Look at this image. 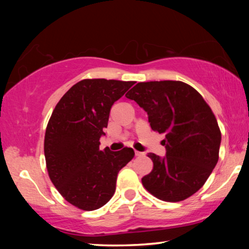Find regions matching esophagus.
Wrapping results in <instances>:
<instances>
[{"mask_svg": "<svg viewBox=\"0 0 249 249\" xmlns=\"http://www.w3.org/2000/svg\"><path fill=\"white\" fill-rule=\"evenodd\" d=\"M135 155H136V156H142V155H144V153H142V152H138V151H135Z\"/></svg>", "mask_w": 249, "mask_h": 249, "instance_id": "esophagus-1", "label": "esophagus"}]
</instances>
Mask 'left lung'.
I'll return each mask as SVG.
<instances>
[{"label": "left lung", "mask_w": 249, "mask_h": 249, "mask_svg": "<svg viewBox=\"0 0 249 249\" xmlns=\"http://www.w3.org/2000/svg\"><path fill=\"white\" fill-rule=\"evenodd\" d=\"M147 112L151 128L164 135L165 156L148 153L151 173L142 179L152 195L180 202L202 188L219 160L221 131L198 91L182 81L138 83L125 94Z\"/></svg>", "instance_id": "8db88e82"}]
</instances>
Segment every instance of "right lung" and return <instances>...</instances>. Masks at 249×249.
I'll use <instances>...</instances> for the list:
<instances>
[{"label": "right lung", "mask_w": 249, "mask_h": 249, "mask_svg": "<svg viewBox=\"0 0 249 249\" xmlns=\"http://www.w3.org/2000/svg\"><path fill=\"white\" fill-rule=\"evenodd\" d=\"M134 81L84 79L56 104L47 124L44 154L51 181L73 206L94 211L115 192L120 170L135 156L132 148L100 149L115 101Z\"/></svg>", "instance_id": "1"}]
</instances>
